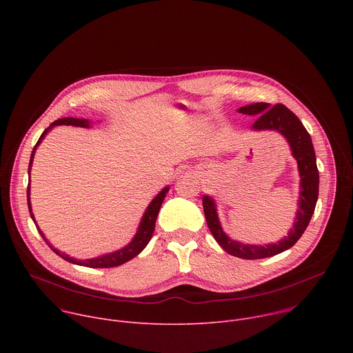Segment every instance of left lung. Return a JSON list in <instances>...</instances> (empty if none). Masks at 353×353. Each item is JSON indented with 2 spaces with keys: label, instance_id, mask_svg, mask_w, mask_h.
<instances>
[{
  "label": "left lung",
  "instance_id": "8db88e82",
  "mask_svg": "<svg viewBox=\"0 0 353 353\" xmlns=\"http://www.w3.org/2000/svg\"><path fill=\"white\" fill-rule=\"evenodd\" d=\"M237 112L241 114L259 117L251 130L276 131L289 143L292 157L297 162L300 177L296 218L293 226L288 232V236L282 237L276 243L259 245L233 240L223 232L218 216L215 199L210 195L203 196L204 214L212 236L226 253L244 260L267 259L290 248L305 233L314 214L319 198V169L316 162V152L310 134L305 125L283 105H275L271 108L270 103H253L240 108Z\"/></svg>",
  "mask_w": 353,
  "mask_h": 353
}]
</instances>
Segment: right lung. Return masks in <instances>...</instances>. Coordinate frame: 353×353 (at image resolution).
<instances>
[{"label":"right lung","instance_id":"right-lung-1","mask_svg":"<svg viewBox=\"0 0 353 353\" xmlns=\"http://www.w3.org/2000/svg\"><path fill=\"white\" fill-rule=\"evenodd\" d=\"M56 125H74V127H82V128H89L92 127L90 121L86 120V119H75V117H64V119H59L56 120L54 123L50 124V127H47L43 134L40 135L37 143L34 145L33 150H32V155H30V162H29V169H28V174L30 176V169H32V163H33V158H34V154H36V149L37 146L40 145V142L44 139V137L47 135L48 131H52ZM169 191V185H166L152 201H150V204L148 205V208L145 210L142 218H141V222L138 225V229H137V233L134 234L132 240L124 245L123 248L120 250H116L113 251V253H108V254H103V256H99V257H94V259H86V260H77L74 257H70L68 254L65 253H61V251L59 248H54L52 244L48 243V240L46 239L44 233L40 230V228L37 226L36 223V219H34V215L32 212V204H30V183L28 184V207H29V212H30V216L40 233V236L44 239V241L48 244V247L52 248L54 253L57 256H60L61 259H64L65 261L68 263H72L75 265H82V267H89V268H112V267H119L130 260H132L134 257H137L141 251L146 247V244L149 243L150 237H152L154 234V230H155V222H157V218H158V214H159V210L162 207V203L163 199L166 196Z\"/></svg>","mask_w":353,"mask_h":353}]
</instances>
